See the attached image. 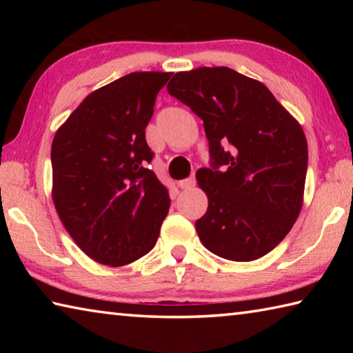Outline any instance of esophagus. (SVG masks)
Returning a JSON list of instances; mask_svg holds the SVG:
<instances>
[{
    "label": "esophagus",
    "mask_w": 353,
    "mask_h": 353,
    "mask_svg": "<svg viewBox=\"0 0 353 353\" xmlns=\"http://www.w3.org/2000/svg\"><path fill=\"white\" fill-rule=\"evenodd\" d=\"M194 183H196V181H194V177H193V176L188 177V179H183V181H181V182H177L179 188H182V190L193 188V187H194Z\"/></svg>",
    "instance_id": "34e87169"
}]
</instances>
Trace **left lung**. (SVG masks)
<instances>
[{
    "mask_svg": "<svg viewBox=\"0 0 353 353\" xmlns=\"http://www.w3.org/2000/svg\"><path fill=\"white\" fill-rule=\"evenodd\" d=\"M166 88L204 121L210 146L212 168L196 172L208 198L196 221L201 243L232 261L271 252L303 205L308 146L302 126L265 83L229 67L179 71ZM219 165L226 170L218 172Z\"/></svg>",
    "mask_w": 353,
    "mask_h": 353,
    "instance_id": "obj_1",
    "label": "left lung"
}]
</instances>
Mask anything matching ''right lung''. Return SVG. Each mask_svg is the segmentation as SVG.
<instances>
[{"label": "right lung", "mask_w": 353, "mask_h": 353, "mask_svg": "<svg viewBox=\"0 0 353 353\" xmlns=\"http://www.w3.org/2000/svg\"><path fill=\"white\" fill-rule=\"evenodd\" d=\"M171 77L130 73L92 92L51 146L52 202L70 236L90 259L124 266L154 248L171 199L149 163L145 129Z\"/></svg>", "instance_id": "right-lung-1"}]
</instances>
